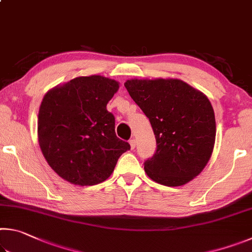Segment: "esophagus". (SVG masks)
I'll list each match as a JSON object with an SVG mask.
<instances>
[{
  "mask_svg": "<svg viewBox=\"0 0 252 252\" xmlns=\"http://www.w3.org/2000/svg\"><path fill=\"white\" fill-rule=\"evenodd\" d=\"M129 142H130V146H131V149H134V148H135V144H136V141H135V139H131Z\"/></svg>",
  "mask_w": 252,
  "mask_h": 252,
  "instance_id": "1",
  "label": "esophagus"
}]
</instances>
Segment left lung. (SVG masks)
I'll use <instances>...</instances> for the list:
<instances>
[{"mask_svg": "<svg viewBox=\"0 0 252 252\" xmlns=\"http://www.w3.org/2000/svg\"><path fill=\"white\" fill-rule=\"evenodd\" d=\"M125 87L156 135L155 155L144 161L148 176L168 187L192 180L215 146L216 119L208 97L178 79H132Z\"/></svg>", "mask_w": 252, "mask_h": 252, "instance_id": "obj_1", "label": "left lung"}]
</instances>
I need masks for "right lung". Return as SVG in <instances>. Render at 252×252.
I'll return each instance as SVG.
<instances>
[{
    "label": "right lung",
    "mask_w": 252,
    "mask_h": 252,
    "mask_svg": "<svg viewBox=\"0 0 252 252\" xmlns=\"http://www.w3.org/2000/svg\"><path fill=\"white\" fill-rule=\"evenodd\" d=\"M119 83L101 75L80 76L50 90L39 110L42 153L60 177L78 186H94L113 172L130 144L116 134L106 104Z\"/></svg>",
    "instance_id": "right-lung-1"
}]
</instances>
